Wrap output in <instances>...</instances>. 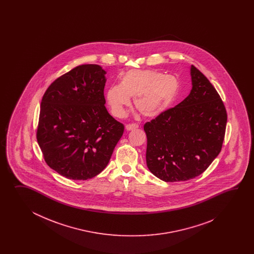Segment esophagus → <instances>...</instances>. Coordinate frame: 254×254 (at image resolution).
<instances>
[{
    "label": "esophagus",
    "instance_id": "obj_1",
    "mask_svg": "<svg viewBox=\"0 0 254 254\" xmlns=\"http://www.w3.org/2000/svg\"><path fill=\"white\" fill-rule=\"evenodd\" d=\"M138 128V125H135V124H131V125H127L125 126V129L127 130H132V129H137Z\"/></svg>",
    "mask_w": 254,
    "mask_h": 254
}]
</instances>
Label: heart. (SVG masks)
I'll return each mask as SVG.
<instances>
[{
  "instance_id": "1",
  "label": "heart",
  "mask_w": 254,
  "mask_h": 254,
  "mask_svg": "<svg viewBox=\"0 0 254 254\" xmlns=\"http://www.w3.org/2000/svg\"><path fill=\"white\" fill-rule=\"evenodd\" d=\"M180 92L173 75L153 70H129L120 78L119 85L106 91V103L115 117L122 118L133 97V106L146 118H155L172 106Z\"/></svg>"
}]
</instances>
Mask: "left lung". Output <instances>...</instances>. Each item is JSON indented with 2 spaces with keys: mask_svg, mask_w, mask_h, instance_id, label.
<instances>
[{
  "mask_svg": "<svg viewBox=\"0 0 254 254\" xmlns=\"http://www.w3.org/2000/svg\"><path fill=\"white\" fill-rule=\"evenodd\" d=\"M191 90L175 107L146 123V163L166 183L188 181L203 173L219 155L227 114L210 81L190 66Z\"/></svg>",
  "mask_w": 254,
  "mask_h": 254,
  "instance_id": "obj_1",
  "label": "left lung"
}]
</instances>
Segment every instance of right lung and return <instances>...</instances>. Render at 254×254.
<instances>
[{
	"label": "right lung",
	"instance_id": "right-lung-1",
	"mask_svg": "<svg viewBox=\"0 0 254 254\" xmlns=\"http://www.w3.org/2000/svg\"><path fill=\"white\" fill-rule=\"evenodd\" d=\"M106 71L80 65L43 95L37 141L49 167L65 178L88 180L108 165L125 126L105 108Z\"/></svg>",
	"mask_w": 254,
	"mask_h": 254
}]
</instances>
